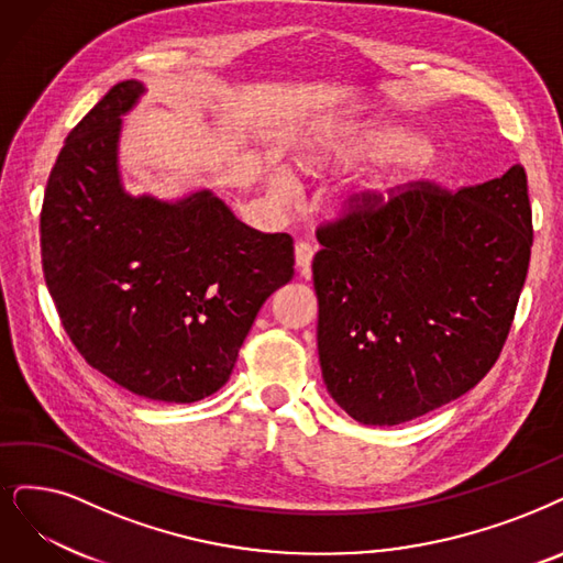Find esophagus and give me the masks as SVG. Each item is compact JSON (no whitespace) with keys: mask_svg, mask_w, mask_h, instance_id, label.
<instances>
[{"mask_svg":"<svg viewBox=\"0 0 563 563\" xmlns=\"http://www.w3.org/2000/svg\"><path fill=\"white\" fill-rule=\"evenodd\" d=\"M311 258H313V246L309 242H298L296 244V265L300 269H307L311 265Z\"/></svg>","mask_w":563,"mask_h":563,"instance_id":"obj_1","label":"esophagus"}]
</instances>
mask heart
I'll return each mask as SVG.
<instances>
[{
  "label": "heart",
  "mask_w": 563,
  "mask_h": 563,
  "mask_svg": "<svg viewBox=\"0 0 563 563\" xmlns=\"http://www.w3.org/2000/svg\"><path fill=\"white\" fill-rule=\"evenodd\" d=\"M404 145H407V139L404 136H397V133H386V136H376V139H372L369 141V154H374V156H380V159H388V156H395V154H399L401 150H404ZM311 159H309V168H311ZM407 166H411V168H420L422 166V156L416 152V154H411L409 159H407ZM404 175H397V177H390L388 183H384V185H378V194H376V198L380 200L384 198L386 194H390L397 185H401L404 183ZM269 191H273V196L275 198H279V200H288L290 196H294V183H290L288 177H284V175H275L273 179H269Z\"/></svg>",
  "instance_id": "heart-1"
}]
</instances>
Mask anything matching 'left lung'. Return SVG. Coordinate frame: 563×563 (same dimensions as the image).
Returning a JSON list of instances; mask_svg holds the SVG:
<instances>
[{"instance_id":"1","label":"left lung","mask_w":563,"mask_h":563,"mask_svg":"<svg viewBox=\"0 0 563 563\" xmlns=\"http://www.w3.org/2000/svg\"><path fill=\"white\" fill-rule=\"evenodd\" d=\"M353 194L321 223L311 273L328 393L363 424H399L468 393L497 363L529 269L527 173Z\"/></svg>"}]
</instances>
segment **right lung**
I'll return each instance as SVG.
<instances>
[{"instance_id":"obj_1","label":"right lung","mask_w":563,"mask_h":563,"mask_svg":"<svg viewBox=\"0 0 563 563\" xmlns=\"http://www.w3.org/2000/svg\"><path fill=\"white\" fill-rule=\"evenodd\" d=\"M118 82L71 129L41 208V263L89 367L129 393L191 404L227 384L263 302L294 279V238L238 221L210 191L179 203L120 185Z\"/></svg>"}]
</instances>
